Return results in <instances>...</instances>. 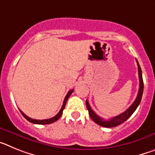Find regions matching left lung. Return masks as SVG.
I'll return each instance as SVG.
<instances>
[{"label": "left lung", "instance_id": "1", "mask_svg": "<svg viewBox=\"0 0 155 155\" xmlns=\"http://www.w3.org/2000/svg\"><path fill=\"white\" fill-rule=\"evenodd\" d=\"M137 67H138V75H139V81H140V86H139V91H138L137 96L136 99L134 102V103L121 114L118 115V116H115L113 118L109 119V120H105L102 118H101L100 116H98L96 113H94V111L91 109V106H90L89 103L87 102V100H86V106L88 110V114H89L91 120L98 124L99 126H102L104 127H114L116 126L120 125L123 124L124 122H125L127 119H129L131 116V115L135 112L137 108L138 107V105L140 103L142 98V94H143V78H142V71L141 68L140 67L139 63L137 61Z\"/></svg>", "mask_w": 155, "mask_h": 155}]
</instances>
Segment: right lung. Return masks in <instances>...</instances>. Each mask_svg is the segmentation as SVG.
<instances>
[{
	"mask_svg": "<svg viewBox=\"0 0 155 155\" xmlns=\"http://www.w3.org/2000/svg\"><path fill=\"white\" fill-rule=\"evenodd\" d=\"M73 91H74V90H70V91H68V93L67 94V95H66L65 98H64V103H63V105H62V107H61V110H60V112H59V113H57V114L54 117H53V118L47 119V120H34V119H31V118H30V117H28V116H27L23 112H21V110H20V112H21V113L22 114V116H24L25 118L28 121H29L30 123H32V124H53V123H54V122H56L57 120H59V119L61 118V116H62L63 111H64V108H65V105H66V103H67V101H68V98L70 97V95L72 94Z\"/></svg>",
	"mask_w": 155,
	"mask_h": 155,
	"instance_id": "right-lung-1",
	"label": "right lung"
}]
</instances>
